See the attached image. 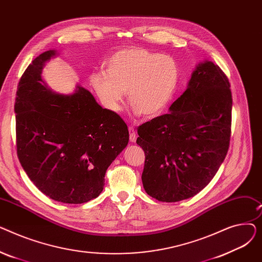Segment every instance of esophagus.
I'll return each mask as SVG.
<instances>
[{"mask_svg":"<svg viewBox=\"0 0 262 262\" xmlns=\"http://www.w3.org/2000/svg\"><path fill=\"white\" fill-rule=\"evenodd\" d=\"M128 132H129V140H130V142H136V140H137V134H136L134 127H129Z\"/></svg>","mask_w":262,"mask_h":262,"instance_id":"obj_1","label":"esophagus"}]
</instances>
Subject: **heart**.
<instances>
[{"label": "heart", "instance_id": "b5f03b06", "mask_svg": "<svg viewBox=\"0 0 262 262\" xmlns=\"http://www.w3.org/2000/svg\"><path fill=\"white\" fill-rule=\"evenodd\" d=\"M105 68L106 72H93L89 78L102 105L119 113L127 91V101L137 117L162 114L181 80V69L173 57L142 48L117 51L105 61Z\"/></svg>", "mask_w": 262, "mask_h": 262}]
</instances>
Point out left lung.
<instances>
[{
	"instance_id": "obj_1",
	"label": "left lung",
	"mask_w": 262,
	"mask_h": 262,
	"mask_svg": "<svg viewBox=\"0 0 262 262\" xmlns=\"http://www.w3.org/2000/svg\"><path fill=\"white\" fill-rule=\"evenodd\" d=\"M229 88L219 66L201 61L169 113L138 127L137 144L145 153L142 184L149 196L180 202L210 183L229 146Z\"/></svg>"
}]
</instances>
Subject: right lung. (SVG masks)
Returning <instances> with one entry per match:
<instances>
[{
  "mask_svg": "<svg viewBox=\"0 0 262 262\" xmlns=\"http://www.w3.org/2000/svg\"><path fill=\"white\" fill-rule=\"evenodd\" d=\"M49 50L23 73L15 103L17 152L34 185L50 199L82 204L100 195L106 170L126 147L127 125L98 104L84 87L71 94L52 90L42 77L58 56Z\"/></svg>",
  "mask_w": 262,
  "mask_h": 262,
  "instance_id": "add662e5",
  "label": "right lung"
}]
</instances>
